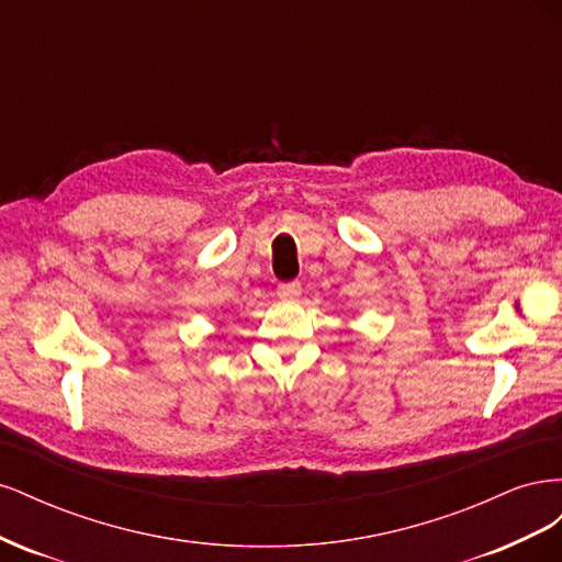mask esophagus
I'll return each instance as SVG.
<instances>
[{"instance_id":"34e87169","label":"esophagus","mask_w":562,"mask_h":562,"mask_svg":"<svg viewBox=\"0 0 562 562\" xmlns=\"http://www.w3.org/2000/svg\"><path fill=\"white\" fill-rule=\"evenodd\" d=\"M300 293H302V285H300L297 281H291V283H279V288H277V295H279V300H283V302H293V300H297V297H300Z\"/></svg>"}]
</instances>
